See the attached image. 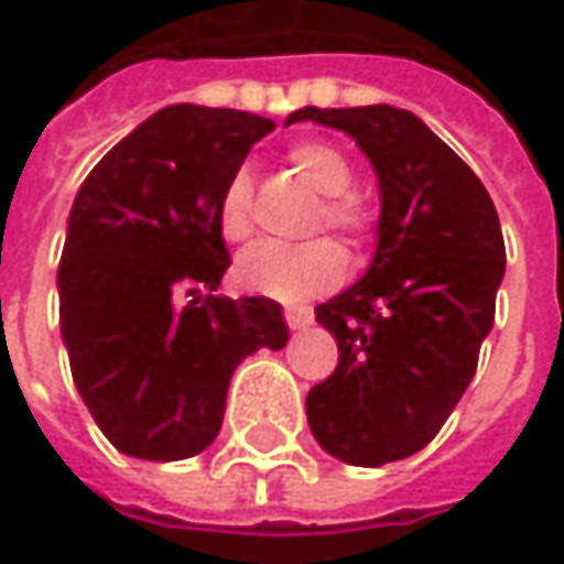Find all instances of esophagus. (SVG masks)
Returning a JSON list of instances; mask_svg holds the SVG:
<instances>
[{
	"label": "esophagus",
	"instance_id": "34e87169",
	"mask_svg": "<svg viewBox=\"0 0 564 564\" xmlns=\"http://www.w3.org/2000/svg\"><path fill=\"white\" fill-rule=\"evenodd\" d=\"M285 324L289 329H307L314 324V314L307 307H285Z\"/></svg>",
	"mask_w": 564,
	"mask_h": 564
}]
</instances>
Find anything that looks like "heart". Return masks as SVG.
<instances>
[{
  "mask_svg": "<svg viewBox=\"0 0 564 564\" xmlns=\"http://www.w3.org/2000/svg\"><path fill=\"white\" fill-rule=\"evenodd\" d=\"M289 164L314 193L326 196L321 206V225L336 228L349 238H358L368 228V212L349 193L352 167L346 155L326 142H301L289 152ZM221 238L238 243L253 235V184L250 174L238 171L218 203ZM346 272V253L336 240L317 238L307 243H279L263 240L247 247L235 263V279L240 289L275 301H301L333 289Z\"/></svg>",
  "mask_w": 564,
  "mask_h": 564,
  "instance_id": "b5f03b06",
  "label": "heart"
}]
</instances>
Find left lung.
<instances>
[{
	"label": "left lung",
	"mask_w": 564,
	"mask_h": 564,
	"mask_svg": "<svg viewBox=\"0 0 564 564\" xmlns=\"http://www.w3.org/2000/svg\"><path fill=\"white\" fill-rule=\"evenodd\" d=\"M301 120L352 135L380 189L371 267L317 307L339 361L311 387L307 422L343 464H393L441 432L476 375L505 279L498 212L464 158L409 110L301 107L285 123Z\"/></svg>",
	"instance_id": "obj_1"
}]
</instances>
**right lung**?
<instances>
[{"label":"right lung","instance_id":"1","mask_svg":"<svg viewBox=\"0 0 564 564\" xmlns=\"http://www.w3.org/2000/svg\"><path fill=\"white\" fill-rule=\"evenodd\" d=\"M272 129L228 107H164L100 158L72 203L56 275L63 346L75 390L127 457L206 451L235 368L289 343L275 301L215 295L231 267L221 193Z\"/></svg>","mask_w":564,"mask_h":564}]
</instances>
